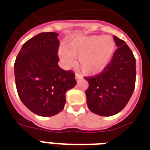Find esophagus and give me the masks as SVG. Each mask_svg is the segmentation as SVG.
<instances>
[{"mask_svg": "<svg viewBox=\"0 0 150 150\" xmlns=\"http://www.w3.org/2000/svg\"><path fill=\"white\" fill-rule=\"evenodd\" d=\"M75 78H76V80L77 81V80L81 79V78H82V76L80 74H75Z\"/></svg>", "mask_w": 150, "mask_h": 150, "instance_id": "esophagus-1", "label": "esophagus"}]
</instances>
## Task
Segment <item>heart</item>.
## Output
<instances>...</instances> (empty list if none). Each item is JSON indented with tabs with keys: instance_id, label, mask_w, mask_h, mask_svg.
Listing matches in <instances>:
<instances>
[{
	"instance_id": "obj_1",
	"label": "heart",
	"mask_w": 150,
	"mask_h": 150,
	"mask_svg": "<svg viewBox=\"0 0 150 150\" xmlns=\"http://www.w3.org/2000/svg\"><path fill=\"white\" fill-rule=\"evenodd\" d=\"M115 42L110 36L93 35L75 38L60 50V56L67 66L74 64V56L79 57V66L84 74L95 75L105 70L115 52Z\"/></svg>"
}]
</instances>
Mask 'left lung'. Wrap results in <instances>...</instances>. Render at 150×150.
Listing matches in <instances>:
<instances>
[{
    "label": "left lung",
    "mask_w": 150,
    "mask_h": 150,
    "mask_svg": "<svg viewBox=\"0 0 150 150\" xmlns=\"http://www.w3.org/2000/svg\"><path fill=\"white\" fill-rule=\"evenodd\" d=\"M117 49L100 74L85 77L87 105L100 116L115 115L124 109L133 94L136 81V59L123 40L113 36Z\"/></svg>",
    "instance_id": "obj_1"
}]
</instances>
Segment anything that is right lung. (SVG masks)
Returning <instances> with one entry per match:
<instances>
[{"label":"right lung","instance_id":"1","mask_svg":"<svg viewBox=\"0 0 150 150\" xmlns=\"http://www.w3.org/2000/svg\"><path fill=\"white\" fill-rule=\"evenodd\" d=\"M58 33H40L23 45L14 64L17 93L30 111L52 117L63 110L75 74L58 65Z\"/></svg>","mask_w":150,"mask_h":150}]
</instances>
